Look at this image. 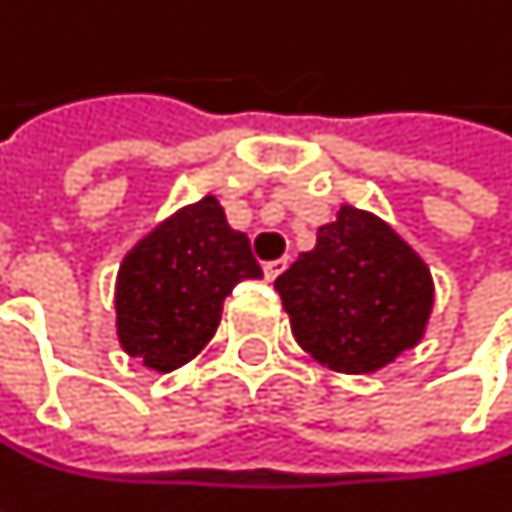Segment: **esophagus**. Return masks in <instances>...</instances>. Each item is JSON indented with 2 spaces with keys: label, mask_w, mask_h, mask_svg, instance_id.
<instances>
[{
  "label": "esophagus",
  "mask_w": 512,
  "mask_h": 512,
  "mask_svg": "<svg viewBox=\"0 0 512 512\" xmlns=\"http://www.w3.org/2000/svg\"><path fill=\"white\" fill-rule=\"evenodd\" d=\"M284 269H287V257H278V260L263 263V275H266V281H275Z\"/></svg>",
  "instance_id": "1"
}]
</instances>
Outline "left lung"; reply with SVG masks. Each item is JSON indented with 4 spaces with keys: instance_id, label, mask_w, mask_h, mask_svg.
Wrapping results in <instances>:
<instances>
[{
    "instance_id": "1",
    "label": "left lung",
    "mask_w": 512,
    "mask_h": 512,
    "mask_svg": "<svg viewBox=\"0 0 512 512\" xmlns=\"http://www.w3.org/2000/svg\"><path fill=\"white\" fill-rule=\"evenodd\" d=\"M299 347L338 373H373L427 329L433 278L379 216L344 204L317 246L275 278Z\"/></svg>"
}]
</instances>
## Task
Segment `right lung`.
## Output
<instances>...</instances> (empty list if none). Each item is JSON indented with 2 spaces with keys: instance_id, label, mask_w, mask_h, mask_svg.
I'll list each match as a JSON object with an SVG mask.
<instances>
[{
  "instance_id": "add662e5",
  "label": "right lung",
  "mask_w": 512,
  "mask_h": 512,
  "mask_svg": "<svg viewBox=\"0 0 512 512\" xmlns=\"http://www.w3.org/2000/svg\"><path fill=\"white\" fill-rule=\"evenodd\" d=\"M260 275L249 237L228 225L213 195L177 210L118 269L115 311L124 353L159 373L192 361L216 335L225 296Z\"/></svg>"
}]
</instances>
